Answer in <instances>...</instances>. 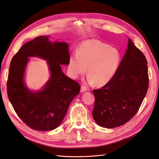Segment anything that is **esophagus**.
Returning a JSON list of instances; mask_svg holds the SVG:
<instances>
[{
    "instance_id": "obj_1",
    "label": "esophagus",
    "mask_w": 159,
    "mask_h": 159,
    "mask_svg": "<svg viewBox=\"0 0 159 159\" xmlns=\"http://www.w3.org/2000/svg\"><path fill=\"white\" fill-rule=\"evenodd\" d=\"M86 86H84V85H82L81 86V88H80V92H85V91H86Z\"/></svg>"
}]
</instances>
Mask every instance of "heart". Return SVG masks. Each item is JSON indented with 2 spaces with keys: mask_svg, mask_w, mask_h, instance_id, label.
Segmentation results:
<instances>
[{
  "mask_svg": "<svg viewBox=\"0 0 159 159\" xmlns=\"http://www.w3.org/2000/svg\"><path fill=\"white\" fill-rule=\"evenodd\" d=\"M120 61L118 50L98 40H86L80 43L77 54L69 57V71L76 79L85 73L88 67V82L103 85L113 77Z\"/></svg>",
  "mask_w": 159,
  "mask_h": 159,
  "instance_id": "heart-1",
  "label": "heart"
}]
</instances>
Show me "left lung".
Returning <instances> with one entry per match:
<instances>
[{"label":"left lung","mask_w":159,"mask_h":159,"mask_svg":"<svg viewBox=\"0 0 159 159\" xmlns=\"http://www.w3.org/2000/svg\"><path fill=\"white\" fill-rule=\"evenodd\" d=\"M148 61L142 52L128 39L126 54L116 71L101 89L93 90V119L102 127L126 124L136 114L149 87Z\"/></svg>","instance_id":"1"}]
</instances>
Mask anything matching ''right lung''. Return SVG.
Returning <instances> with one entry per match:
<instances>
[{"label":"right lung","mask_w":159,"mask_h":159,"mask_svg":"<svg viewBox=\"0 0 159 159\" xmlns=\"http://www.w3.org/2000/svg\"><path fill=\"white\" fill-rule=\"evenodd\" d=\"M48 61L51 76L44 89L32 93L23 83L29 57ZM68 44L52 43L48 37L40 36L23 44L11 59L7 80V94L21 120L33 130L48 131L61 124L70 102L80 92V86L62 72L61 65L69 61Z\"/></svg>","instance_id":"obj_1"}]
</instances>
